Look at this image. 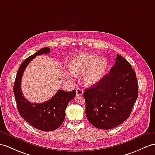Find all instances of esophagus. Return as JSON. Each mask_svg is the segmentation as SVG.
Here are the masks:
<instances>
[{
	"label": "esophagus",
	"mask_w": 155,
	"mask_h": 155,
	"mask_svg": "<svg viewBox=\"0 0 155 155\" xmlns=\"http://www.w3.org/2000/svg\"><path fill=\"white\" fill-rule=\"evenodd\" d=\"M83 93H84V91H83L81 90L80 89L78 88L76 89V95L77 96H81L83 95Z\"/></svg>",
	"instance_id": "34e87169"
}]
</instances>
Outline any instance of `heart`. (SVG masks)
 <instances>
[{"instance_id": "1", "label": "heart", "mask_w": 155, "mask_h": 155, "mask_svg": "<svg viewBox=\"0 0 155 155\" xmlns=\"http://www.w3.org/2000/svg\"><path fill=\"white\" fill-rule=\"evenodd\" d=\"M108 67L106 58L91 53H81L75 56L69 65L70 71L75 75H83V82L87 86H93L103 78ZM71 78V75L68 74Z\"/></svg>"}]
</instances>
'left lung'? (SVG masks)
I'll use <instances>...</instances> for the list:
<instances>
[{
	"mask_svg": "<svg viewBox=\"0 0 155 155\" xmlns=\"http://www.w3.org/2000/svg\"><path fill=\"white\" fill-rule=\"evenodd\" d=\"M84 96L89 122L99 129H112L130 117L138 97L136 75L130 64L117 54L110 72L85 89Z\"/></svg>",
	"mask_w": 155,
	"mask_h": 155,
	"instance_id": "obj_1",
	"label": "left lung"
}]
</instances>
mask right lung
I'll return each instance as SVG.
<instances>
[{"label": "right lung", "instance_id": "add662e5", "mask_svg": "<svg viewBox=\"0 0 155 155\" xmlns=\"http://www.w3.org/2000/svg\"><path fill=\"white\" fill-rule=\"evenodd\" d=\"M48 53L50 48L45 47L26 58L19 68L14 85L19 114L33 127L44 131L55 130L62 125L66 116L67 105L76 94L75 90L69 92L58 90L50 100L39 104L30 103L24 97L21 89V80L25 68L36 56Z\"/></svg>", "mask_w": 155, "mask_h": 155}]
</instances>
